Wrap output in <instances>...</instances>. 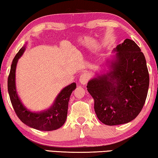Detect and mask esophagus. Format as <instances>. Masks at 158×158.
<instances>
[{
    "label": "esophagus",
    "instance_id": "34e87169",
    "mask_svg": "<svg viewBox=\"0 0 158 158\" xmlns=\"http://www.w3.org/2000/svg\"><path fill=\"white\" fill-rule=\"evenodd\" d=\"M88 80H89V76H88V73H83L80 77V82H81L82 85H85L88 83Z\"/></svg>",
    "mask_w": 158,
    "mask_h": 158
}]
</instances>
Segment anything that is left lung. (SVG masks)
<instances>
[{"instance_id": "1", "label": "left lung", "mask_w": 158, "mask_h": 158, "mask_svg": "<svg viewBox=\"0 0 158 158\" xmlns=\"http://www.w3.org/2000/svg\"><path fill=\"white\" fill-rule=\"evenodd\" d=\"M115 51L116 60L110 64L112 70L90 80L87 85L97 117L109 126L137 117L145 103L150 83L145 57L134 41L127 39Z\"/></svg>"}]
</instances>
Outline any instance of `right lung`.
Returning a JSON list of instances; mask_svg holds the SVG:
<instances>
[{
    "label": "right lung",
    "instance_id": "add662e5",
    "mask_svg": "<svg viewBox=\"0 0 158 158\" xmlns=\"http://www.w3.org/2000/svg\"><path fill=\"white\" fill-rule=\"evenodd\" d=\"M24 50L25 47H22L15 56L8 77V90L13 108L19 119L27 126L41 131L56 130L60 128L65 122L68 114V102L71 94L76 88V84L73 83L63 88L56 98L54 104L47 111L40 113L29 111L23 106L19 100L15 84L16 64Z\"/></svg>",
    "mask_w": 158,
    "mask_h": 158
}]
</instances>
